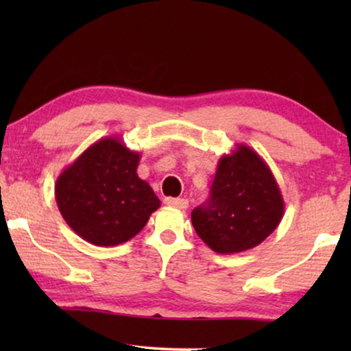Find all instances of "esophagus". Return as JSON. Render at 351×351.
Segmentation results:
<instances>
[{
    "label": "esophagus",
    "mask_w": 351,
    "mask_h": 351,
    "mask_svg": "<svg viewBox=\"0 0 351 351\" xmlns=\"http://www.w3.org/2000/svg\"><path fill=\"white\" fill-rule=\"evenodd\" d=\"M165 203L167 206H171V208H176V209H180V210L189 208V201L184 199V198H165Z\"/></svg>",
    "instance_id": "obj_1"
}]
</instances>
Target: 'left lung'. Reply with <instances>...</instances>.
Returning a JSON list of instances; mask_svg holds the SVG:
<instances>
[{
    "label": "left lung",
    "instance_id": "obj_1",
    "mask_svg": "<svg viewBox=\"0 0 351 351\" xmlns=\"http://www.w3.org/2000/svg\"><path fill=\"white\" fill-rule=\"evenodd\" d=\"M285 215L280 185L263 158L237 143L222 155L210 198L193 209L191 223L198 237L217 254H238L261 244Z\"/></svg>",
    "mask_w": 351,
    "mask_h": 351
}]
</instances>
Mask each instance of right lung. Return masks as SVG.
<instances>
[{
    "label": "right lung",
    "mask_w": 351,
    "mask_h": 351,
    "mask_svg": "<svg viewBox=\"0 0 351 351\" xmlns=\"http://www.w3.org/2000/svg\"><path fill=\"white\" fill-rule=\"evenodd\" d=\"M141 153L110 136L86 148L56 182V201L73 232L94 246L132 239L160 208V199L137 176Z\"/></svg>",
    "instance_id": "add662e5"
}]
</instances>
